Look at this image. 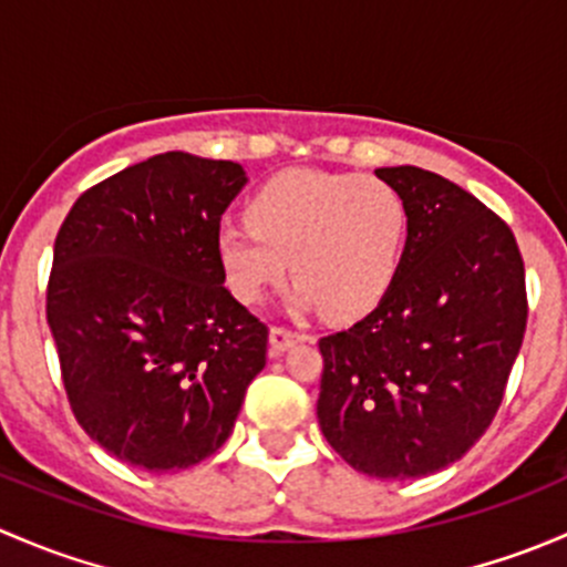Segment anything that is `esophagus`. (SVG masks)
<instances>
[{
    "label": "esophagus",
    "instance_id": "esophagus-1",
    "mask_svg": "<svg viewBox=\"0 0 567 567\" xmlns=\"http://www.w3.org/2000/svg\"><path fill=\"white\" fill-rule=\"evenodd\" d=\"M307 334H301V331H293V329H285V326H274L271 329V351L274 353H282L288 351L293 342L305 340Z\"/></svg>",
    "mask_w": 567,
    "mask_h": 567
}]
</instances>
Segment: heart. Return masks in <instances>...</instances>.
Wrapping results in <instances>:
<instances>
[{
  "label": "heart",
  "mask_w": 567,
  "mask_h": 567,
  "mask_svg": "<svg viewBox=\"0 0 567 567\" xmlns=\"http://www.w3.org/2000/svg\"><path fill=\"white\" fill-rule=\"evenodd\" d=\"M247 219L216 230V257L227 288L257 305L288 271L290 305L320 307L348 320L373 310L403 262L409 203L381 177L323 169H288L251 194Z\"/></svg>",
  "instance_id": "heart-1"
}]
</instances>
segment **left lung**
Segmentation results:
<instances>
[{
  "label": "left lung",
  "instance_id": "1",
  "mask_svg": "<svg viewBox=\"0 0 567 567\" xmlns=\"http://www.w3.org/2000/svg\"><path fill=\"white\" fill-rule=\"evenodd\" d=\"M375 175L409 203V241L379 307L318 340V422L357 472L414 480L488 431L527 329V285L516 236L477 197L420 167Z\"/></svg>",
  "mask_w": 567,
  "mask_h": 567
}]
</instances>
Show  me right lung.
I'll return each mask as SVG.
<instances>
[{"instance_id":"1","label":"right lung","mask_w":567,"mask_h":567,"mask_svg":"<svg viewBox=\"0 0 567 567\" xmlns=\"http://www.w3.org/2000/svg\"><path fill=\"white\" fill-rule=\"evenodd\" d=\"M244 183L241 164L169 151L87 188L56 233L45 318L62 384L117 461L181 472L214 455L266 368L268 326L216 257Z\"/></svg>"}]
</instances>
